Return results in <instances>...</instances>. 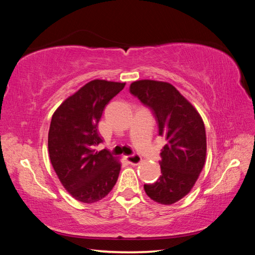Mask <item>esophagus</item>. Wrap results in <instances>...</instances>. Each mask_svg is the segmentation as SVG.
<instances>
[{
    "instance_id": "esophagus-1",
    "label": "esophagus",
    "mask_w": 255,
    "mask_h": 255,
    "mask_svg": "<svg viewBox=\"0 0 255 255\" xmlns=\"http://www.w3.org/2000/svg\"><path fill=\"white\" fill-rule=\"evenodd\" d=\"M126 158L130 165H138L141 161V157L139 155H137V154H133V155L126 156Z\"/></svg>"
}]
</instances>
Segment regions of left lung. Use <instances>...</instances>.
<instances>
[{
  "label": "left lung",
  "instance_id": "8db88e82",
  "mask_svg": "<svg viewBox=\"0 0 255 255\" xmlns=\"http://www.w3.org/2000/svg\"><path fill=\"white\" fill-rule=\"evenodd\" d=\"M129 92L151 109L158 123L161 149V175L144 191L153 201L170 205L194 187L206 158V134L201 116L173 85L140 80L130 84Z\"/></svg>",
  "mask_w": 255,
  "mask_h": 255
}]
</instances>
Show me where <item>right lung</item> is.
<instances>
[{"label":"right lung","mask_w":255,"mask_h":255,"mask_svg":"<svg viewBox=\"0 0 255 255\" xmlns=\"http://www.w3.org/2000/svg\"><path fill=\"white\" fill-rule=\"evenodd\" d=\"M126 83L94 80L67 98L52 116L48 148L60 183L75 200L94 203L110 194L121 169L107 150L96 151L102 137L98 130L105 106Z\"/></svg>","instance_id":"right-lung-1"}]
</instances>
